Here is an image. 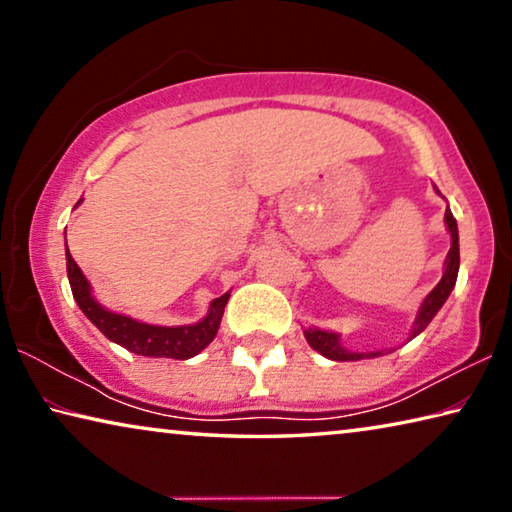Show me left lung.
Masks as SVG:
<instances>
[{"mask_svg": "<svg viewBox=\"0 0 512 512\" xmlns=\"http://www.w3.org/2000/svg\"><path fill=\"white\" fill-rule=\"evenodd\" d=\"M445 223L449 232H452V248H449V255H447V268H445V275L443 280L436 284V289H433L427 300L422 302V309L418 314V320H415V329H413V336L420 334L424 327L431 323V318L438 314V309L445 305V300L449 298V293H452L454 284H456V275H458V264H461V253H458V228H456V219L452 212H445ZM307 336V343L311 348L318 350L323 357L327 359H334V361H359L363 359V354L357 352H348L345 348H341L339 343V336L332 334V332H323V329H307L305 332ZM366 357H379V352H370Z\"/></svg>", "mask_w": 512, "mask_h": 512, "instance_id": "1", "label": "left lung"}]
</instances>
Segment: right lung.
Instances as JSON below:
<instances>
[{"label":"right lung","mask_w":512,"mask_h":512,"mask_svg":"<svg viewBox=\"0 0 512 512\" xmlns=\"http://www.w3.org/2000/svg\"><path fill=\"white\" fill-rule=\"evenodd\" d=\"M67 277L69 287H72L74 300L79 302V307L85 316H88L94 325H97L110 341L119 343L121 348L131 350L142 357H164V359H189L194 354L201 352L210 345V341L216 336V329L221 325L223 309L228 305L230 293H223L221 298H216L201 323L185 325V327H158V325H146L137 323V320L112 314V311L103 309L99 302H94L90 296V284L81 273L79 264L74 262V257L69 255L67 248Z\"/></svg>","instance_id":"right-lung-1"}]
</instances>
